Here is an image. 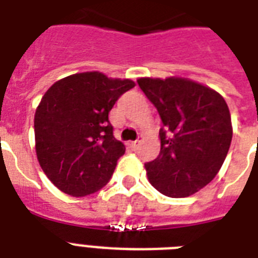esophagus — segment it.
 <instances>
[{"label": "esophagus", "instance_id": "obj_1", "mask_svg": "<svg viewBox=\"0 0 258 258\" xmlns=\"http://www.w3.org/2000/svg\"><path fill=\"white\" fill-rule=\"evenodd\" d=\"M141 142H142V138H138L135 142H131V147H133L134 150H137L138 147H139V145H141Z\"/></svg>", "mask_w": 258, "mask_h": 258}]
</instances>
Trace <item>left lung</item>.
Segmentation results:
<instances>
[{"label": "left lung", "instance_id": "8db88e82", "mask_svg": "<svg viewBox=\"0 0 258 258\" xmlns=\"http://www.w3.org/2000/svg\"><path fill=\"white\" fill-rule=\"evenodd\" d=\"M138 84L163 123L161 153L145 165L150 183L171 198L191 196L213 180L228 155V104L214 89L187 79L142 78Z\"/></svg>", "mask_w": 258, "mask_h": 258}]
</instances>
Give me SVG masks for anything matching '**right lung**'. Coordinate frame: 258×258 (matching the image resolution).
<instances>
[{
	"label": "right lung",
	"mask_w": 258,
	"mask_h": 258,
	"mask_svg": "<svg viewBox=\"0 0 258 258\" xmlns=\"http://www.w3.org/2000/svg\"><path fill=\"white\" fill-rule=\"evenodd\" d=\"M134 87L128 79L84 72L58 80L42 96L34 115L36 153L62 192L84 197L108 183L125 151L113 137L108 112Z\"/></svg>",
	"instance_id": "1"
}]
</instances>
